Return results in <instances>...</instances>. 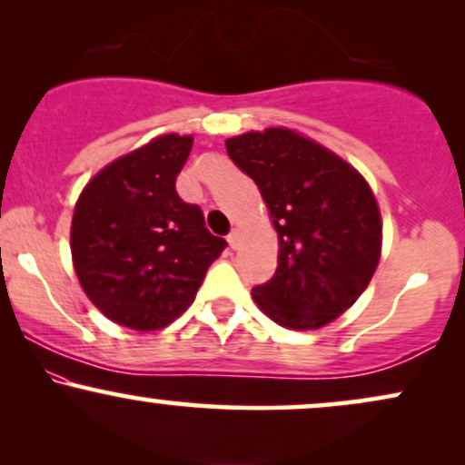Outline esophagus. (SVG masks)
I'll list each match as a JSON object with an SVG mask.
<instances>
[{
    "mask_svg": "<svg viewBox=\"0 0 465 465\" xmlns=\"http://www.w3.org/2000/svg\"><path fill=\"white\" fill-rule=\"evenodd\" d=\"M227 242H229V247H232V249L238 247V244H240V229H232V232H229Z\"/></svg>",
    "mask_w": 465,
    "mask_h": 465,
    "instance_id": "1",
    "label": "esophagus"
}]
</instances>
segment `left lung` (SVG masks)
<instances>
[{
	"label": "left lung",
	"instance_id": "left-lung-1",
	"mask_svg": "<svg viewBox=\"0 0 465 465\" xmlns=\"http://www.w3.org/2000/svg\"><path fill=\"white\" fill-rule=\"evenodd\" d=\"M258 185L277 236L275 275L253 300L275 323L314 330L343 314L381 260V212L365 179L328 148L288 129L225 142Z\"/></svg>",
	"mask_w": 465,
	"mask_h": 465
}]
</instances>
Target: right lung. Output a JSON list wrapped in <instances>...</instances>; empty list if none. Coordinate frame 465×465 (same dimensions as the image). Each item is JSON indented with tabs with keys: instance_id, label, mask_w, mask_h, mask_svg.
I'll return each mask as SVG.
<instances>
[{
	"instance_id": "1",
	"label": "right lung",
	"mask_w": 465,
	"mask_h": 465,
	"mask_svg": "<svg viewBox=\"0 0 465 465\" xmlns=\"http://www.w3.org/2000/svg\"><path fill=\"white\" fill-rule=\"evenodd\" d=\"M192 137L162 135L115 159L83 190L72 221L80 286L111 322L159 330L194 302L227 247L199 205L177 194Z\"/></svg>"
}]
</instances>
